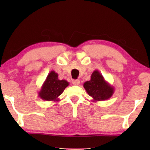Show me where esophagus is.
Returning a JSON list of instances; mask_svg holds the SVG:
<instances>
[{
	"mask_svg": "<svg viewBox=\"0 0 150 150\" xmlns=\"http://www.w3.org/2000/svg\"><path fill=\"white\" fill-rule=\"evenodd\" d=\"M72 83H73V85L77 86V85H79V84H80V81L79 80V79H75V80H73Z\"/></svg>",
	"mask_w": 150,
	"mask_h": 150,
	"instance_id": "1",
	"label": "esophagus"
}]
</instances>
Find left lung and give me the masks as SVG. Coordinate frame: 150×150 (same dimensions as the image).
<instances>
[{
  "instance_id": "8db88e82",
  "label": "left lung",
  "mask_w": 150,
  "mask_h": 150,
  "mask_svg": "<svg viewBox=\"0 0 150 150\" xmlns=\"http://www.w3.org/2000/svg\"><path fill=\"white\" fill-rule=\"evenodd\" d=\"M88 95L93 98V102L108 100L115 93V88L106 81L98 70L94 71L91 80L83 84Z\"/></svg>"
}]
</instances>
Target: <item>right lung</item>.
Here are the masks:
<instances>
[{
    "instance_id": "1",
    "label": "right lung",
    "mask_w": 150,
    "mask_h": 150,
    "mask_svg": "<svg viewBox=\"0 0 150 150\" xmlns=\"http://www.w3.org/2000/svg\"><path fill=\"white\" fill-rule=\"evenodd\" d=\"M69 85V82L66 80H59L57 73L52 71L43 83L38 96L44 100L59 101V95Z\"/></svg>"
}]
</instances>
